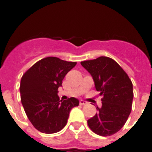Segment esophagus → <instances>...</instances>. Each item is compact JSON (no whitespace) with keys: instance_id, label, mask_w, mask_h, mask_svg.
<instances>
[{"instance_id":"1","label":"esophagus","mask_w":152,"mask_h":152,"mask_svg":"<svg viewBox=\"0 0 152 152\" xmlns=\"http://www.w3.org/2000/svg\"><path fill=\"white\" fill-rule=\"evenodd\" d=\"M79 103H80V105H86V104H87L88 103H87L86 101H84V100H80V102H79Z\"/></svg>"}]
</instances>
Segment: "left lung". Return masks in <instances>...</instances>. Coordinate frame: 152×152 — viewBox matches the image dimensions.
Listing matches in <instances>:
<instances>
[{"instance_id": "8db88e82", "label": "left lung", "mask_w": 152, "mask_h": 152, "mask_svg": "<svg viewBox=\"0 0 152 152\" xmlns=\"http://www.w3.org/2000/svg\"><path fill=\"white\" fill-rule=\"evenodd\" d=\"M92 76L95 88L99 91L102 107L88 126L101 136L112 135L121 129L128 119L133 100L132 83L124 70L110 58L101 56L80 62Z\"/></svg>"}]
</instances>
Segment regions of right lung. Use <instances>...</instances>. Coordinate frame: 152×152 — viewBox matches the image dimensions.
Instances as JSON below:
<instances>
[{
    "label": "right lung",
    "instance_id": "obj_1",
    "mask_svg": "<svg viewBox=\"0 0 152 152\" xmlns=\"http://www.w3.org/2000/svg\"><path fill=\"white\" fill-rule=\"evenodd\" d=\"M77 62L56 57H47L37 61L23 75L20 81L22 105L29 121L38 131L56 133L64 128L70 111L79 105L75 97L60 100L58 88L64 76Z\"/></svg>",
    "mask_w": 152,
    "mask_h": 152
}]
</instances>
